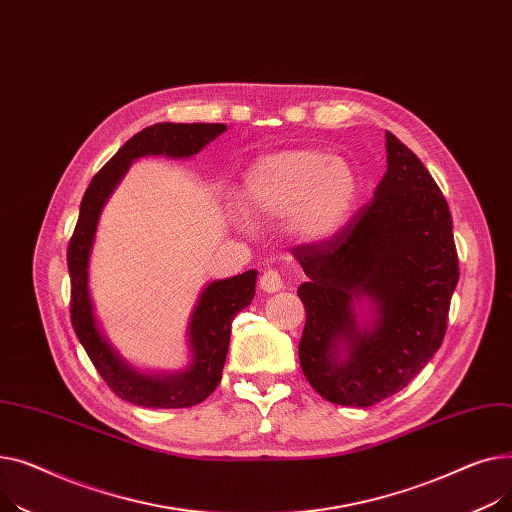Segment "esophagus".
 <instances>
[{"label": "esophagus", "instance_id": "obj_1", "mask_svg": "<svg viewBox=\"0 0 512 512\" xmlns=\"http://www.w3.org/2000/svg\"><path fill=\"white\" fill-rule=\"evenodd\" d=\"M260 289L264 293H277L283 289V279L277 270H264V275L260 277Z\"/></svg>", "mask_w": 512, "mask_h": 512}]
</instances>
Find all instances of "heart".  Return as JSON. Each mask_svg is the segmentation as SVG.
<instances>
[{
	"instance_id": "1",
	"label": "heart",
	"mask_w": 512,
	"mask_h": 512,
	"mask_svg": "<svg viewBox=\"0 0 512 512\" xmlns=\"http://www.w3.org/2000/svg\"><path fill=\"white\" fill-rule=\"evenodd\" d=\"M357 177L341 157L297 148L258 159L246 173L244 204L264 221L285 219L287 233L304 246L333 239L349 221ZM246 229V223L237 221Z\"/></svg>"
}]
</instances>
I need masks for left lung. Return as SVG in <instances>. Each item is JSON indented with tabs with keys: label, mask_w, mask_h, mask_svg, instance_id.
I'll use <instances>...</instances> for the list:
<instances>
[{
	"label": "left lung",
	"mask_w": 512,
	"mask_h": 512,
	"mask_svg": "<svg viewBox=\"0 0 512 512\" xmlns=\"http://www.w3.org/2000/svg\"><path fill=\"white\" fill-rule=\"evenodd\" d=\"M308 277L299 364L316 393L370 407L403 390L440 349L459 281L453 219L434 177L386 132V173L330 242L297 246Z\"/></svg>",
	"instance_id": "1"
}]
</instances>
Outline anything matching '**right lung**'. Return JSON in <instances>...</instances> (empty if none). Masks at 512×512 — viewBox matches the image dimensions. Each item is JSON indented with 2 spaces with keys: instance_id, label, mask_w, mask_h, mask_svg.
Wrapping results in <instances>:
<instances>
[{
  "instance_id": "add662e5",
  "label": "right lung",
  "mask_w": 512,
  "mask_h": 512,
  "mask_svg": "<svg viewBox=\"0 0 512 512\" xmlns=\"http://www.w3.org/2000/svg\"><path fill=\"white\" fill-rule=\"evenodd\" d=\"M227 130L225 124H155L132 136L111 161L93 177L84 192L80 215L68 248L72 281V324L90 362L113 393L128 403L153 409H182L202 403L221 382L227 359L231 322L250 306L256 293L258 270H246L229 279L210 281L200 291L188 322L186 343L190 362L175 372H157L134 366L111 339L95 312L90 295V254L103 208L122 184L132 163L140 157L190 159Z\"/></svg>"
}]
</instances>
